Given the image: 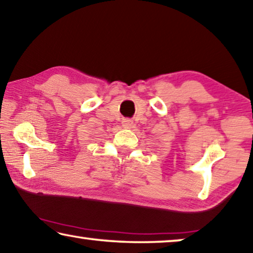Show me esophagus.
<instances>
[{"label": "esophagus", "instance_id": "1", "mask_svg": "<svg viewBox=\"0 0 253 253\" xmlns=\"http://www.w3.org/2000/svg\"><path fill=\"white\" fill-rule=\"evenodd\" d=\"M122 126L123 127H126V129H132V127H133V123H132L131 120H124L122 122Z\"/></svg>", "mask_w": 253, "mask_h": 253}]
</instances>
